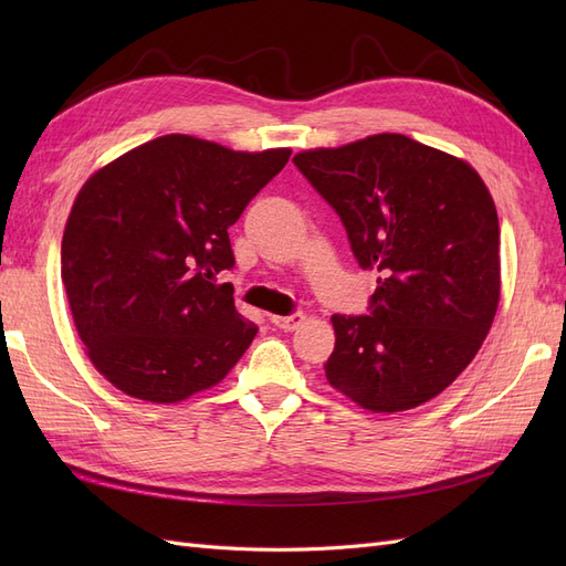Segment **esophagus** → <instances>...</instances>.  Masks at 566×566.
I'll return each instance as SVG.
<instances>
[{"mask_svg":"<svg viewBox=\"0 0 566 566\" xmlns=\"http://www.w3.org/2000/svg\"><path fill=\"white\" fill-rule=\"evenodd\" d=\"M271 323L276 325V328L290 333V331H297L300 325L304 323V314L295 312V314H290V316H271Z\"/></svg>","mask_w":566,"mask_h":566,"instance_id":"34e87169","label":"esophagus"}]
</instances>
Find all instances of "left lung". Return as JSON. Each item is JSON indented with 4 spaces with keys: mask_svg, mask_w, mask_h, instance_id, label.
<instances>
[{
    "mask_svg": "<svg viewBox=\"0 0 566 566\" xmlns=\"http://www.w3.org/2000/svg\"><path fill=\"white\" fill-rule=\"evenodd\" d=\"M337 212L361 269L378 271L368 314L333 316L325 378L375 413L447 389L482 347L501 297V227L474 169L403 134L297 153Z\"/></svg>",
    "mask_w": 566,
    "mask_h": 566,
    "instance_id": "obj_1",
    "label": "left lung"
}]
</instances>
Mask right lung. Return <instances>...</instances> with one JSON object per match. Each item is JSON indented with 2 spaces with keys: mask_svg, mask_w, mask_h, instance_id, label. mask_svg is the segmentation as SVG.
Wrapping results in <instances>:
<instances>
[{
  "mask_svg": "<svg viewBox=\"0 0 566 566\" xmlns=\"http://www.w3.org/2000/svg\"><path fill=\"white\" fill-rule=\"evenodd\" d=\"M290 148L231 150L186 134L153 139L82 186L61 279L96 370L134 399L175 403L227 378L256 335L238 314L229 227Z\"/></svg>",
  "mask_w": 566,
  "mask_h": 566,
  "instance_id": "1",
  "label": "right lung"
}]
</instances>
